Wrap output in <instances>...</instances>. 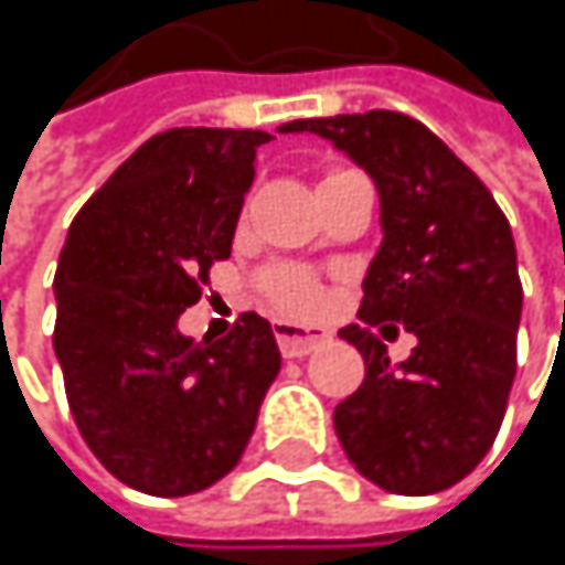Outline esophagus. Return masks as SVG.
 Listing matches in <instances>:
<instances>
[{
  "mask_svg": "<svg viewBox=\"0 0 565 565\" xmlns=\"http://www.w3.org/2000/svg\"><path fill=\"white\" fill-rule=\"evenodd\" d=\"M275 337H278V347H281L287 360L307 356V353H313L317 347H323L330 340V333L320 330V327H303V323H287V320L275 323Z\"/></svg>",
  "mask_w": 565,
  "mask_h": 565,
  "instance_id": "esophagus-1",
  "label": "esophagus"
}]
</instances>
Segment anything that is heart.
<instances>
[{
  "label": "heart",
  "instance_id": "b5f03b06",
  "mask_svg": "<svg viewBox=\"0 0 565 565\" xmlns=\"http://www.w3.org/2000/svg\"><path fill=\"white\" fill-rule=\"evenodd\" d=\"M350 170H330L323 175L327 179H337ZM262 294L268 297V303L281 313H290V317H303V313H313L323 300V290L313 275H307L303 268H271L262 275Z\"/></svg>",
  "mask_w": 565,
  "mask_h": 565
}]
</instances>
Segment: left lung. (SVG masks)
I'll return each instance as SVG.
<instances>
[{
	"instance_id": "left-lung-1",
	"label": "left lung",
	"mask_w": 565,
	"mask_h": 565,
	"mask_svg": "<svg viewBox=\"0 0 565 565\" xmlns=\"http://www.w3.org/2000/svg\"><path fill=\"white\" fill-rule=\"evenodd\" d=\"M284 130L330 140L380 189L383 245L363 278V323L340 330L366 376L333 412L337 438L383 491L438 494L478 468L504 422L523 307L510 222L488 185L405 114H337ZM383 319L416 333L408 361L388 363L369 330Z\"/></svg>"
}]
</instances>
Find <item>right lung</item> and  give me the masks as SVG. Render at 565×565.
Wrapping results in <instances>:
<instances>
[{
  "mask_svg": "<svg viewBox=\"0 0 565 565\" xmlns=\"http://www.w3.org/2000/svg\"><path fill=\"white\" fill-rule=\"evenodd\" d=\"M268 140L222 127L157 134L67 228L55 275L64 393L94 458L134 491L185 498L222 481L281 370L258 313L215 343L179 333L209 268L232 255Z\"/></svg>",
  "mask_w": 565,
  "mask_h": 565,
  "instance_id": "add662e5",
  "label": "right lung"
}]
</instances>
